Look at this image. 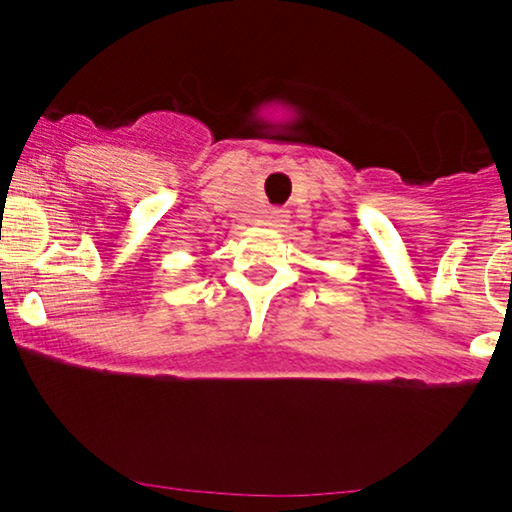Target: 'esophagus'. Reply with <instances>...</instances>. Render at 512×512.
Segmentation results:
<instances>
[{"label": "esophagus", "mask_w": 512, "mask_h": 512, "mask_svg": "<svg viewBox=\"0 0 512 512\" xmlns=\"http://www.w3.org/2000/svg\"><path fill=\"white\" fill-rule=\"evenodd\" d=\"M267 219H269V223H272V226H284L286 219H289V214H286L284 209H272L267 214Z\"/></svg>", "instance_id": "34e87169"}]
</instances>
